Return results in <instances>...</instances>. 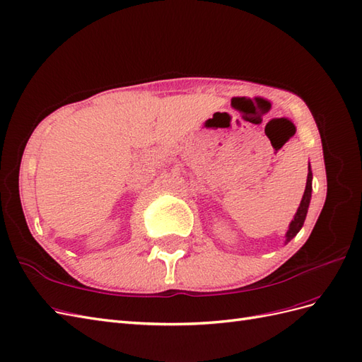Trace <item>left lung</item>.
I'll use <instances>...</instances> for the list:
<instances>
[{
    "label": "left lung",
    "instance_id": "left-lung-1",
    "mask_svg": "<svg viewBox=\"0 0 362 362\" xmlns=\"http://www.w3.org/2000/svg\"><path fill=\"white\" fill-rule=\"evenodd\" d=\"M310 198H312V170H310V163L308 164V180H306V189L305 193H303V198L301 202L297 209V213L294 219L291 221L288 231L285 234V243L291 242V239H294L297 236V233L301 230L303 223H305L306 219V214H308V209H309V204H310Z\"/></svg>",
    "mask_w": 362,
    "mask_h": 362
}]
</instances>
